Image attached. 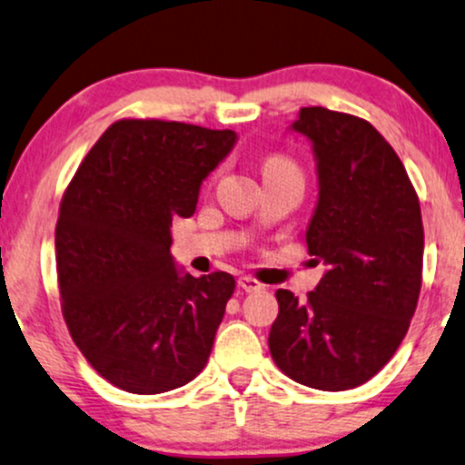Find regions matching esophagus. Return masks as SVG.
<instances>
[{
    "instance_id": "34e87169",
    "label": "esophagus",
    "mask_w": 465,
    "mask_h": 465,
    "mask_svg": "<svg viewBox=\"0 0 465 465\" xmlns=\"http://www.w3.org/2000/svg\"><path fill=\"white\" fill-rule=\"evenodd\" d=\"M238 285H240V290L249 292V293H251V292H262V290H263V285L260 283V281L251 279V276H240Z\"/></svg>"
}]
</instances>
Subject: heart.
Returning a JSON list of instances; mask_svg holds the SVG:
<instances>
[{
    "mask_svg": "<svg viewBox=\"0 0 465 465\" xmlns=\"http://www.w3.org/2000/svg\"><path fill=\"white\" fill-rule=\"evenodd\" d=\"M262 173L263 178H272V175L281 173H301L298 164L283 154H270L263 158L262 163Z\"/></svg>",
    "mask_w": 465,
    "mask_h": 465,
    "instance_id": "obj_1",
    "label": "heart"
}]
</instances>
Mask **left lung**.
<instances>
[{
  "label": "left lung",
  "instance_id": "8db88e82",
  "mask_svg": "<svg viewBox=\"0 0 465 465\" xmlns=\"http://www.w3.org/2000/svg\"><path fill=\"white\" fill-rule=\"evenodd\" d=\"M293 131L313 143L320 199L307 232L328 263L307 301L276 290L268 348L276 367L317 391H350L391 361L422 285L420 203L401 158L367 120L304 107Z\"/></svg>",
  "mask_w": 465,
  "mask_h": 465
}]
</instances>
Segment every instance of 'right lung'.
Here are the masks:
<instances>
[{
    "mask_svg": "<svg viewBox=\"0 0 465 465\" xmlns=\"http://www.w3.org/2000/svg\"><path fill=\"white\" fill-rule=\"evenodd\" d=\"M233 143V131L124 117L64 191L55 227L64 322L117 389L158 395L189 384L208 362L236 279L180 276L169 227L193 216L203 178Z\"/></svg>",
    "mask_w": 465,
    "mask_h": 465,
    "instance_id": "obj_1",
    "label": "right lung"
}]
</instances>
